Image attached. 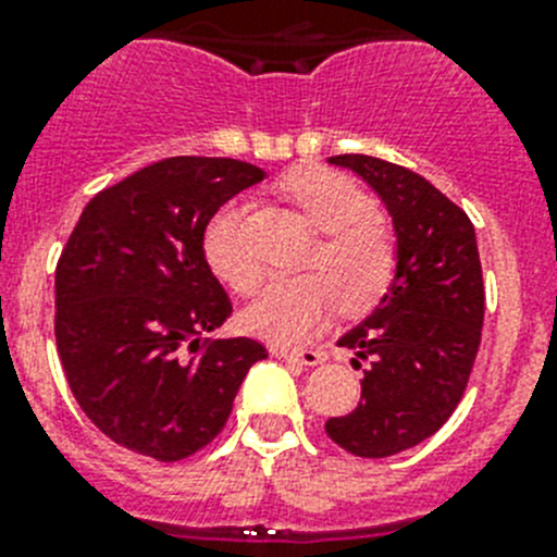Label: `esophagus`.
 I'll use <instances>...</instances> for the list:
<instances>
[{
  "instance_id": "obj_1",
  "label": "esophagus",
  "mask_w": 557,
  "mask_h": 557,
  "mask_svg": "<svg viewBox=\"0 0 557 557\" xmlns=\"http://www.w3.org/2000/svg\"><path fill=\"white\" fill-rule=\"evenodd\" d=\"M275 357L287 359V362H298V366H321L326 354L323 351H312V348H295V351H284V348H275Z\"/></svg>"
}]
</instances>
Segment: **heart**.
Here are the masks:
<instances>
[{"mask_svg":"<svg viewBox=\"0 0 557 557\" xmlns=\"http://www.w3.org/2000/svg\"><path fill=\"white\" fill-rule=\"evenodd\" d=\"M284 191L326 236L309 262L314 273L275 278L245 309L243 326L275 346L314 337L337 301L348 318L373 312L398 278L396 234L379 220L376 200L357 181L334 170H304L284 181ZM243 218L239 206H223L203 231V256L225 287L250 295L262 282V268L243 239Z\"/></svg>","mask_w":557,"mask_h":557,"instance_id":"heart-1","label":"heart"}]
</instances>
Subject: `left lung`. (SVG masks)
Masks as SVG:
<instances>
[{
  "mask_svg": "<svg viewBox=\"0 0 557 557\" xmlns=\"http://www.w3.org/2000/svg\"><path fill=\"white\" fill-rule=\"evenodd\" d=\"M357 172L393 218L398 278L366 321L339 337L362 368V398L326 435L357 457H391L435 435L460 405L485 314L474 225L412 170L373 156H332Z\"/></svg>",
  "mask_w": 557,
  "mask_h": 557,
  "instance_id": "1",
  "label": "left lung"
}]
</instances>
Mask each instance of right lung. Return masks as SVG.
<instances>
[{"instance_id":"right-lung-1","label":"right lung","mask_w":557,"mask_h":557,"mask_svg":"<svg viewBox=\"0 0 557 557\" xmlns=\"http://www.w3.org/2000/svg\"><path fill=\"white\" fill-rule=\"evenodd\" d=\"M264 172L175 156L88 200L55 270V343L81 410L113 444L161 462L223 432L268 348L209 337L231 298L206 264L203 231Z\"/></svg>"}]
</instances>
